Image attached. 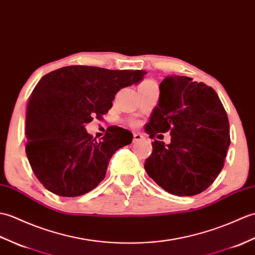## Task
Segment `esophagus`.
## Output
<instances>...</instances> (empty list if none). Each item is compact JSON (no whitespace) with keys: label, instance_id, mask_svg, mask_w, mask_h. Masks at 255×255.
<instances>
[{"label":"esophagus","instance_id":"esophagus-1","mask_svg":"<svg viewBox=\"0 0 255 255\" xmlns=\"http://www.w3.org/2000/svg\"><path fill=\"white\" fill-rule=\"evenodd\" d=\"M143 135L142 134H139V133H134L133 134V142L134 143H136V142H138V140H140V139H143Z\"/></svg>","mask_w":255,"mask_h":255}]
</instances>
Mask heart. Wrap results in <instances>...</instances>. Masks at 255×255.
I'll return each instance as SVG.
<instances>
[{"label":"heart","instance_id":"1","mask_svg":"<svg viewBox=\"0 0 255 255\" xmlns=\"http://www.w3.org/2000/svg\"><path fill=\"white\" fill-rule=\"evenodd\" d=\"M151 84H154V83H152L151 81H145V82H143L142 84L139 85V87H142V86H146V85H151Z\"/></svg>","mask_w":255,"mask_h":255}]
</instances>
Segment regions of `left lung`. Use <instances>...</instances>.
Here are the masks:
<instances>
[{
    "instance_id": "obj_1",
    "label": "left lung",
    "mask_w": 255,
    "mask_h": 255,
    "mask_svg": "<svg viewBox=\"0 0 255 255\" xmlns=\"http://www.w3.org/2000/svg\"><path fill=\"white\" fill-rule=\"evenodd\" d=\"M159 89L158 105L145 131L150 138L169 132L171 142L151 143L145 170L168 193L196 195L224 167L230 145L227 113L212 87L191 77L167 76Z\"/></svg>"
}]
</instances>
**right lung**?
<instances>
[{
	"label": "right lung",
	"instance_id": "1",
	"mask_svg": "<svg viewBox=\"0 0 255 255\" xmlns=\"http://www.w3.org/2000/svg\"><path fill=\"white\" fill-rule=\"evenodd\" d=\"M145 71L72 65L44 75L26 110V154L44 188L64 196H81L105 179L112 155L132 143L133 134L112 127L101 140L85 126L103 118L121 88L143 80Z\"/></svg>",
	"mask_w": 255,
	"mask_h": 255
}]
</instances>
